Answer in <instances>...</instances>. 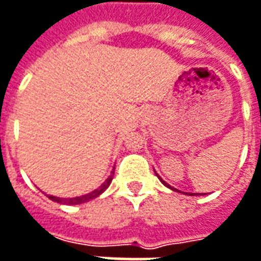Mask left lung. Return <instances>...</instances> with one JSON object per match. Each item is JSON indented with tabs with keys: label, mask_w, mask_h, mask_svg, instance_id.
Returning <instances> with one entry per match:
<instances>
[{
	"label": "left lung",
	"mask_w": 261,
	"mask_h": 261,
	"mask_svg": "<svg viewBox=\"0 0 261 261\" xmlns=\"http://www.w3.org/2000/svg\"><path fill=\"white\" fill-rule=\"evenodd\" d=\"M161 181H162V180H161ZM162 183H164V185H165V181H162Z\"/></svg>",
	"instance_id": "8db88e82"
}]
</instances>
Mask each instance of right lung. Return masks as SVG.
I'll return each instance as SVG.
<instances>
[{"label": "right lung", "instance_id": "obj_1", "mask_svg": "<svg viewBox=\"0 0 261 261\" xmlns=\"http://www.w3.org/2000/svg\"><path fill=\"white\" fill-rule=\"evenodd\" d=\"M111 181H112V176L109 177V178H108L101 186H100V189L91 192V193H88V195H84V196H76V198H70V199H62V198L50 196V199H51V201H56V202H65V204H69V205H78V204H83V202H87V201H91V199L97 198L99 195H101L103 192L109 188Z\"/></svg>", "mask_w": 261, "mask_h": 261}]
</instances>
